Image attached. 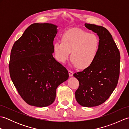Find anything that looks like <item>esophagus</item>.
<instances>
[{"label": "esophagus", "mask_w": 129, "mask_h": 129, "mask_svg": "<svg viewBox=\"0 0 129 129\" xmlns=\"http://www.w3.org/2000/svg\"><path fill=\"white\" fill-rule=\"evenodd\" d=\"M68 73H69V75L70 76H72L73 75V72H72V71H71V70H69L68 71Z\"/></svg>", "instance_id": "34e87169"}]
</instances>
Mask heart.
Here are the masks:
<instances>
[{
  "mask_svg": "<svg viewBox=\"0 0 129 129\" xmlns=\"http://www.w3.org/2000/svg\"><path fill=\"white\" fill-rule=\"evenodd\" d=\"M61 41H57L54 44V51L58 61L64 63L71 52L73 64L79 69H84L91 66L96 59L100 40L95 34L73 28L63 34Z\"/></svg>",
  "mask_w": 129,
  "mask_h": 129,
  "instance_id": "b5f03b06",
  "label": "heart"
}]
</instances>
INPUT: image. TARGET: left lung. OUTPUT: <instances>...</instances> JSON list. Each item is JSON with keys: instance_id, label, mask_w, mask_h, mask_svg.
Segmentation results:
<instances>
[{"instance_id": "8db88e82", "label": "left lung", "mask_w": 129, "mask_h": 129, "mask_svg": "<svg viewBox=\"0 0 129 129\" xmlns=\"http://www.w3.org/2000/svg\"><path fill=\"white\" fill-rule=\"evenodd\" d=\"M85 26L97 33L100 48L91 66L74 74L79 81L75 94L80 105L93 107L105 102L116 88L120 75V54L111 34L106 28L86 23Z\"/></svg>"}]
</instances>
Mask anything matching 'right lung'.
I'll list each match as a JSON object with an SVG mask.
<instances>
[{
    "mask_svg": "<svg viewBox=\"0 0 129 129\" xmlns=\"http://www.w3.org/2000/svg\"><path fill=\"white\" fill-rule=\"evenodd\" d=\"M57 28L53 24H33L11 50L10 78L19 95L29 105H51L55 99L57 87L69 78L66 68L53 56Z\"/></svg>",
    "mask_w": 129,
    "mask_h": 129,
    "instance_id": "right-lung-1",
    "label": "right lung"
}]
</instances>
